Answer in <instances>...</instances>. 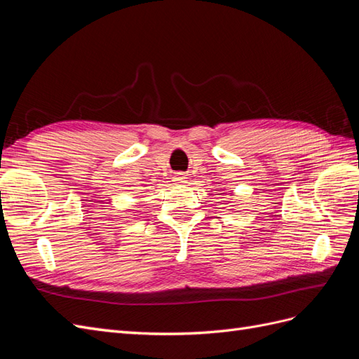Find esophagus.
<instances>
[{"mask_svg":"<svg viewBox=\"0 0 359 359\" xmlns=\"http://www.w3.org/2000/svg\"><path fill=\"white\" fill-rule=\"evenodd\" d=\"M173 181L177 184H184L187 182V175H184V173H175V175H173Z\"/></svg>","mask_w":359,"mask_h":359,"instance_id":"34e87169","label":"esophagus"}]
</instances>
